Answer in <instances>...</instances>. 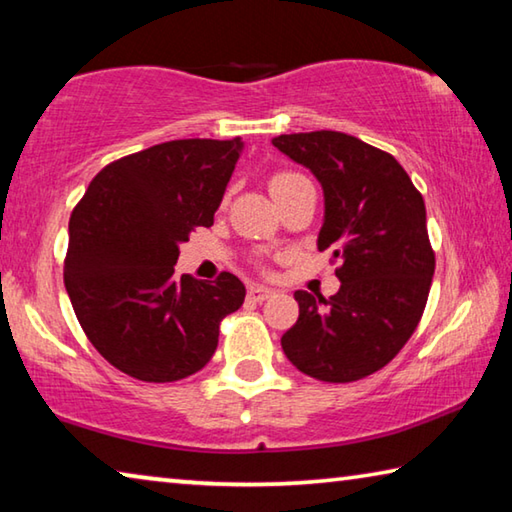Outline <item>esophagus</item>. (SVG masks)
<instances>
[{
  "instance_id": "34e87169",
  "label": "esophagus",
  "mask_w": 512,
  "mask_h": 512,
  "mask_svg": "<svg viewBox=\"0 0 512 512\" xmlns=\"http://www.w3.org/2000/svg\"><path fill=\"white\" fill-rule=\"evenodd\" d=\"M247 295H249V299H251V301H258V304H261V301L270 299V297L274 295V290L265 288V286H249Z\"/></svg>"
}]
</instances>
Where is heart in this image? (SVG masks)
Here are the masks:
<instances>
[{"label":"heart","instance_id":"heart-1","mask_svg":"<svg viewBox=\"0 0 512 512\" xmlns=\"http://www.w3.org/2000/svg\"><path fill=\"white\" fill-rule=\"evenodd\" d=\"M299 179H304V177H299V174H292V172H281V174H276V177L272 179L270 188L276 190V188L290 186V183H295V181H299Z\"/></svg>","mask_w":512,"mask_h":512}]
</instances>
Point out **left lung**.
Wrapping results in <instances>:
<instances>
[{
    "label": "left lung",
    "mask_w": 512,
    "mask_h": 512,
    "mask_svg": "<svg viewBox=\"0 0 512 512\" xmlns=\"http://www.w3.org/2000/svg\"><path fill=\"white\" fill-rule=\"evenodd\" d=\"M272 145L320 181L317 249L342 263L333 297L295 292L299 320L281 347L317 381L365 379L399 354L429 299L435 256L424 199L395 156L347 133H290Z\"/></svg>",
    "instance_id": "obj_1"
}]
</instances>
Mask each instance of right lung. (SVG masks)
I'll return each instance as SVG.
<instances>
[{
	"label": "right lung",
	"mask_w": 512,
	"mask_h": 512,
	"mask_svg": "<svg viewBox=\"0 0 512 512\" xmlns=\"http://www.w3.org/2000/svg\"><path fill=\"white\" fill-rule=\"evenodd\" d=\"M242 140H172L106 165L70 217L65 290L99 354L149 383L199 372L220 322L245 301L238 276L174 274L179 245L211 226Z\"/></svg>",
	"instance_id": "right-lung-1"
}]
</instances>
